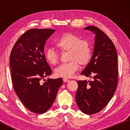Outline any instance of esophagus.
Instances as JSON below:
<instances>
[{"instance_id": "esophagus-1", "label": "esophagus", "mask_w": 130, "mask_h": 130, "mask_svg": "<svg viewBox=\"0 0 130 130\" xmlns=\"http://www.w3.org/2000/svg\"><path fill=\"white\" fill-rule=\"evenodd\" d=\"M63 81H64V82H68V81H69V79H68L67 78H63Z\"/></svg>"}]
</instances>
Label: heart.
<instances>
[{"label":"heart","mask_w":130,"mask_h":130,"mask_svg":"<svg viewBox=\"0 0 130 130\" xmlns=\"http://www.w3.org/2000/svg\"><path fill=\"white\" fill-rule=\"evenodd\" d=\"M54 43L61 52H68L67 59L69 62L63 63L54 70L57 76L70 77L79 68V63L84 65L88 63L91 58V49L88 41L81 39L77 35L66 32L54 41ZM45 57L50 65H56L59 60L58 54L52 49L47 48Z\"/></svg>","instance_id":"heart-1"}]
</instances>
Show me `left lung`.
<instances>
[{"mask_svg": "<svg viewBox=\"0 0 130 130\" xmlns=\"http://www.w3.org/2000/svg\"><path fill=\"white\" fill-rule=\"evenodd\" d=\"M84 30L95 34L93 55L81 75L93 81H78L76 101L83 113L91 115L102 111L112 98L118 83V54L112 41L95 26Z\"/></svg>", "mask_w": 130, "mask_h": 130, "instance_id": "left-lung-1", "label": "left lung"}]
</instances>
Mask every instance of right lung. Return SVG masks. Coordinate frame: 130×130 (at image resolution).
Masks as SVG:
<instances>
[{
  "label": "right lung",
  "instance_id": "right-lung-1",
  "mask_svg": "<svg viewBox=\"0 0 130 130\" xmlns=\"http://www.w3.org/2000/svg\"><path fill=\"white\" fill-rule=\"evenodd\" d=\"M54 32L53 29L28 30L18 39L10 54L14 91L23 105L36 113L45 112L51 107L62 84V78L42 81L52 72L46 60L44 46Z\"/></svg>",
  "mask_w": 130,
  "mask_h": 130
}]
</instances>
